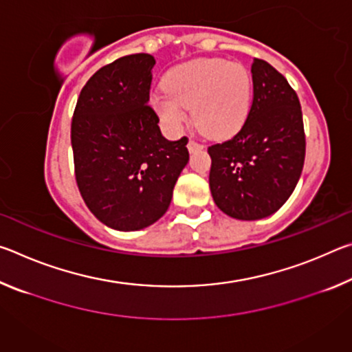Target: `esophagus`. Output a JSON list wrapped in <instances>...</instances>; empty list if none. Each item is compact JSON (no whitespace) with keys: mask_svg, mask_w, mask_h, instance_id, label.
Here are the masks:
<instances>
[{"mask_svg":"<svg viewBox=\"0 0 352 352\" xmlns=\"http://www.w3.org/2000/svg\"><path fill=\"white\" fill-rule=\"evenodd\" d=\"M204 148V144H200V142L194 141V140H189L188 142V151L192 153V152H197V151H201Z\"/></svg>","mask_w":352,"mask_h":352,"instance_id":"1","label":"esophagus"}]
</instances>
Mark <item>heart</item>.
Listing matches in <instances>:
<instances>
[{"label": "heart", "mask_w": 352, "mask_h": 352, "mask_svg": "<svg viewBox=\"0 0 352 352\" xmlns=\"http://www.w3.org/2000/svg\"><path fill=\"white\" fill-rule=\"evenodd\" d=\"M166 91L152 96V107L168 129L178 132L189 119L212 138H225L242 127L252 105L253 80L241 63L197 58L172 68Z\"/></svg>", "instance_id": "1"}]
</instances>
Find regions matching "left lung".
Listing matches in <instances>:
<instances>
[{
  "label": "left lung",
  "instance_id": "1",
  "mask_svg": "<svg viewBox=\"0 0 352 352\" xmlns=\"http://www.w3.org/2000/svg\"><path fill=\"white\" fill-rule=\"evenodd\" d=\"M253 102L233 138L208 147L210 188L220 211L239 220L276 212L294 192L306 155L300 99L270 63H252Z\"/></svg>",
  "mask_w": 352,
  "mask_h": 352
}]
</instances>
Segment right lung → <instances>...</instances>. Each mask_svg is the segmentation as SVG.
Masks as SVG:
<instances>
[{
	"instance_id": "add662e5",
	"label": "right lung",
	"mask_w": 352,
	"mask_h": 352,
	"mask_svg": "<svg viewBox=\"0 0 352 352\" xmlns=\"http://www.w3.org/2000/svg\"><path fill=\"white\" fill-rule=\"evenodd\" d=\"M153 65L151 54H132L96 71L82 88L71 122L80 195L113 230L157 222L189 162L186 136L166 140L147 104Z\"/></svg>"
}]
</instances>
